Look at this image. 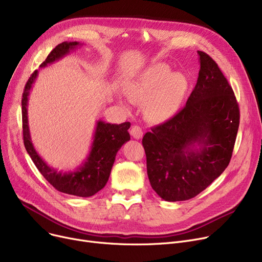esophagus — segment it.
<instances>
[{"mask_svg": "<svg viewBox=\"0 0 262 262\" xmlns=\"http://www.w3.org/2000/svg\"><path fill=\"white\" fill-rule=\"evenodd\" d=\"M129 133H130L133 138H135V139H137V140L141 139L142 136H143V132H142L141 127L138 126V125H134V126L130 128Z\"/></svg>", "mask_w": 262, "mask_h": 262, "instance_id": "34e87169", "label": "esophagus"}]
</instances>
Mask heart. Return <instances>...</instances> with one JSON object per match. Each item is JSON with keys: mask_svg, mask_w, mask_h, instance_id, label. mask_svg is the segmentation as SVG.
Segmentation results:
<instances>
[{"mask_svg": "<svg viewBox=\"0 0 262 262\" xmlns=\"http://www.w3.org/2000/svg\"><path fill=\"white\" fill-rule=\"evenodd\" d=\"M187 88V77L180 72L172 73L166 63L148 67L125 86L126 93L133 101L145 103L144 117L154 123L162 122L177 113Z\"/></svg>", "mask_w": 262, "mask_h": 262, "instance_id": "b5f03b06", "label": "heart"}]
</instances>
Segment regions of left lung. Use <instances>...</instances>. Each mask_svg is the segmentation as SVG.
Returning <instances> with one entry per match:
<instances>
[{
    "label": "left lung",
    "instance_id": "left-lung-1",
    "mask_svg": "<svg viewBox=\"0 0 262 262\" xmlns=\"http://www.w3.org/2000/svg\"><path fill=\"white\" fill-rule=\"evenodd\" d=\"M198 54L199 78L186 106L142 139L150 186L167 202L196 196L224 172L239 128L227 79L209 55Z\"/></svg>",
    "mask_w": 262,
    "mask_h": 262
}]
</instances>
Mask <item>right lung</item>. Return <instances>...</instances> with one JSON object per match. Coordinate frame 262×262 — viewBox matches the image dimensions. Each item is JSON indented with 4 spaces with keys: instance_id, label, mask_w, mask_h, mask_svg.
<instances>
[{
    "instance_id": "1",
    "label": "right lung",
    "mask_w": 262,
    "mask_h": 262,
    "mask_svg": "<svg viewBox=\"0 0 262 262\" xmlns=\"http://www.w3.org/2000/svg\"><path fill=\"white\" fill-rule=\"evenodd\" d=\"M81 46L82 45L77 41H70V42L64 41L49 54L47 59L40 64V68H46L55 61L62 59ZM37 76L38 70H36L27 80L22 95L23 141L26 152L29 153L39 172L55 189L62 193L75 196H92L105 187L118 150L124 143L130 140L128 133L130 123L125 122L118 125V124H110L99 120L95 124L93 141L89 154L80 166L74 171H58L57 169H54L41 158L34 147L31 138L27 106H29V96Z\"/></svg>"
}]
</instances>
